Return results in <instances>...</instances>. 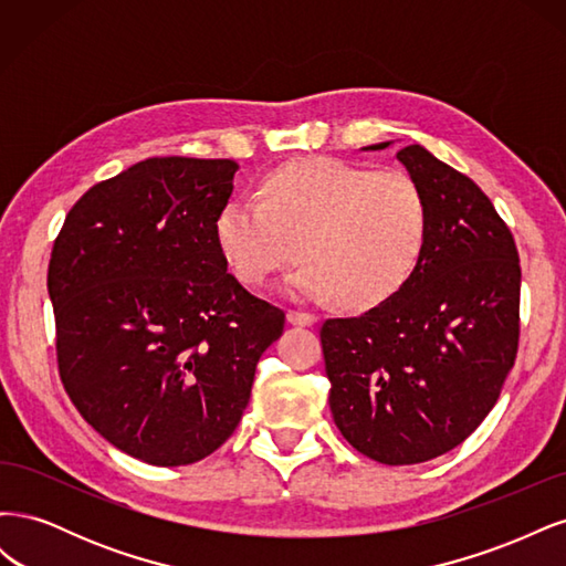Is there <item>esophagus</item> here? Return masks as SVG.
Masks as SVG:
<instances>
[{"label":"esophagus","instance_id":"esophagus-1","mask_svg":"<svg viewBox=\"0 0 566 566\" xmlns=\"http://www.w3.org/2000/svg\"><path fill=\"white\" fill-rule=\"evenodd\" d=\"M287 321L293 325H314L316 316L310 312H297V310H290L287 312Z\"/></svg>","mask_w":566,"mask_h":566}]
</instances>
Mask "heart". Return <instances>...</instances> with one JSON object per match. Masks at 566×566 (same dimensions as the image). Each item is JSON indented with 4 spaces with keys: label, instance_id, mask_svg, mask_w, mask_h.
I'll list each match as a JSON object with an SVG mask.
<instances>
[{
    "label": "heart",
    "instance_id": "obj_1",
    "mask_svg": "<svg viewBox=\"0 0 566 566\" xmlns=\"http://www.w3.org/2000/svg\"><path fill=\"white\" fill-rule=\"evenodd\" d=\"M260 196H235L217 214V243L248 285L310 256L285 290L304 300L339 297L373 306L416 271L430 210L418 181L401 169L328 156L287 163L264 177Z\"/></svg>",
    "mask_w": 566,
    "mask_h": 566
}]
</instances>
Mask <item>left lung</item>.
I'll list each match as a JSON object with an SVG mask.
<instances>
[{
  "mask_svg": "<svg viewBox=\"0 0 566 566\" xmlns=\"http://www.w3.org/2000/svg\"><path fill=\"white\" fill-rule=\"evenodd\" d=\"M397 160L430 210L420 262L366 314L325 321L321 345L342 437L382 465H416L455 449L499 401L517 356L522 269L470 177L420 144Z\"/></svg>",
  "mask_w": 566,
  "mask_h": 566,
  "instance_id": "left-lung-1",
  "label": "left lung"
}]
</instances>
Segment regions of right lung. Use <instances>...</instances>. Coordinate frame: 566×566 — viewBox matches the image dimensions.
Returning <instances> with one entry per match:
<instances>
[{
	"label": "right lung",
	"mask_w": 566,
	"mask_h": 566,
	"mask_svg": "<svg viewBox=\"0 0 566 566\" xmlns=\"http://www.w3.org/2000/svg\"><path fill=\"white\" fill-rule=\"evenodd\" d=\"M233 160L148 158L92 186L51 250L46 287L67 397L115 449L191 465L241 422L285 314L229 273L217 214Z\"/></svg>",
	"instance_id": "add662e5"
}]
</instances>
